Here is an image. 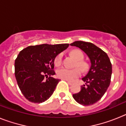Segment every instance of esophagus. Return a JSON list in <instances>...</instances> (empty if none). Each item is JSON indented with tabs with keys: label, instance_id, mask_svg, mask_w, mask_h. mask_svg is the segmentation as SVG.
<instances>
[{
	"label": "esophagus",
	"instance_id": "1",
	"mask_svg": "<svg viewBox=\"0 0 126 126\" xmlns=\"http://www.w3.org/2000/svg\"><path fill=\"white\" fill-rule=\"evenodd\" d=\"M67 81V83H68L69 85H72V84H73V83H71V82H70V81Z\"/></svg>",
	"mask_w": 126,
	"mask_h": 126
}]
</instances>
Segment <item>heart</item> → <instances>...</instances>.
Here are the masks:
<instances>
[{"label": "heart", "mask_w": 126, "mask_h": 126, "mask_svg": "<svg viewBox=\"0 0 126 126\" xmlns=\"http://www.w3.org/2000/svg\"><path fill=\"white\" fill-rule=\"evenodd\" d=\"M71 55L78 62H77L78 66L81 69H84L85 64L81 61L83 59V53L78 50H74L71 51ZM62 59V54H59L55 59V64L56 65H59L61 64ZM57 76L62 79L66 80L68 81H73L76 78H78L81 74V72L78 69H69L67 67H62L57 71Z\"/></svg>", "instance_id": "b5f03b06"}]
</instances>
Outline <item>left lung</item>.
<instances>
[{
	"label": "left lung",
	"instance_id": "left-lung-1",
	"mask_svg": "<svg viewBox=\"0 0 126 126\" xmlns=\"http://www.w3.org/2000/svg\"><path fill=\"white\" fill-rule=\"evenodd\" d=\"M70 45L82 50L91 63L88 72L82 78L85 84L81 86V91L73 96L79 104L92 105L100 100L110 85L112 64L107 54L93 43L76 41Z\"/></svg>",
	"mask_w": 126,
	"mask_h": 126
}]
</instances>
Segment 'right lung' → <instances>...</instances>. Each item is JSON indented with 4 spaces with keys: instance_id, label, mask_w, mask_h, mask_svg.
<instances>
[{
    "instance_id": "obj_1",
    "label": "right lung",
    "mask_w": 126,
    "mask_h": 126,
    "mask_svg": "<svg viewBox=\"0 0 126 126\" xmlns=\"http://www.w3.org/2000/svg\"><path fill=\"white\" fill-rule=\"evenodd\" d=\"M69 45L42 44L29 46L19 52L14 64L15 77L21 92L30 102L42 103L53 94L60 81L51 77L55 74L54 61Z\"/></svg>"
}]
</instances>
